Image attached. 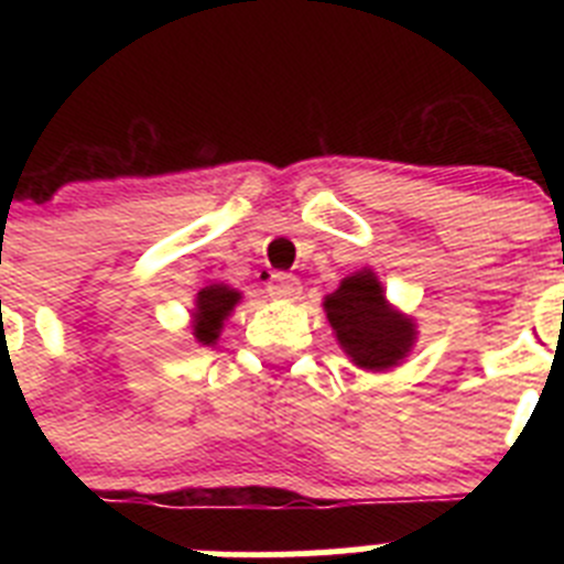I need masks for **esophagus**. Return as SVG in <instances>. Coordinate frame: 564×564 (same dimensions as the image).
<instances>
[{"mask_svg":"<svg viewBox=\"0 0 564 564\" xmlns=\"http://www.w3.org/2000/svg\"><path fill=\"white\" fill-rule=\"evenodd\" d=\"M268 296L271 299H296L299 293H302V282H299L293 273H271V279H268V285H265Z\"/></svg>","mask_w":564,"mask_h":564,"instance_id":"34e87169","label":"esophagus"}]
</instances>
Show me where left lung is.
Listing matches in <instances>:
<instances>
[{
  "label": "left lung",
  "instance_id": "obj_1",
  "mask_svg": "<svg viewBox=\"0 0 564 564\" xmlns=\"http://www.w3.org/2000/svg\"><path fill=\"white\" fill-rule=\"evenodd\" d=\"M325 311L344 352L364 370L395 367L412 347V322L392 311L372 271H358L325 299Z\"/></svg>",
  "mask_w": 564,
  "mask_h": 564
}]
</instances>
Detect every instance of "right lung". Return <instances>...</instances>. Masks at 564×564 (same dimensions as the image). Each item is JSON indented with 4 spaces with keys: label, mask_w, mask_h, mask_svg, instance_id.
I'll use <instances>...</instances> for the list:
<instances>
[{
    "label": "right lung",
    "mask_w": 564,
    "mask_h": 564,
    "mask_svg": "<svg viewBox=\"0 0 564 564\" xmlns=\"http://www.w3.org/2000/svg\"><path fill=\"white\" fill-rule=\"evenodd\" d=\"M239 293L226 285H208L197 293V313H194V336L197 341L212 344L223 327V318L237 305Z\"/></svg>",
    "instance_id": "add662e5"
}]
</instances>
